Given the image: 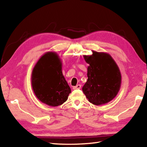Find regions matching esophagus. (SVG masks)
Here are the masks:
<instances>
[{"label": "esophagus", "instance_id": "1", "mask_svg": "<svg viewBox=\"0 0 147 147\" xmlns=\"http://www.w3.org/2000/svg\"><path fill=\"white\" fill-rule=\"evenodd\" d=\"M81 86H81L80 85H77L75 86H73V90H79L81 88Z\"/></svg>", "mask_w": 147, "mask_h": 147}]
</instances>
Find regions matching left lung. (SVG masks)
Here are the masks:
<instances>
[{"instance_id":"8db88e82","label":"left lung","mask_w":147,"mask_h":147,"mask_svg":"<svg viewBox=\"0 0 147 147\" xmlns=\"http://www.w3.org/2000/svg\"><path fill=\"white\" fill-rule=\"evenodd\" d=\"M91 55H83L89 65L88 80L82 88L88 101L100 105L113 100L119 91L121 74L116 62L111 55L105 52L92 51Z\"/></svg>"}]
</instances>
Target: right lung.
<instances>
[{
    "label": "right lung",
    "instance_id": "obj_1",
    "mask_svg": "<svg viewBox=\"0 0 147 147\" xmlns=\"http://www.w3.org/2000/svg\"><path fill=\"white\" fill-rule=\"evenodd\" d=\"M62 61L57 54L48 52L36 62L32 73V86L40 101L52 107L61 105L71 92L62 72Z\"/></svg>",
    "mask_w": 147,
    "mask_h": 147
}]
</instances>
